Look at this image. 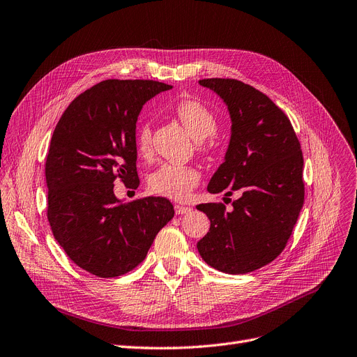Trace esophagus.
Wrapping results in <instances>:
<instances>
[{
    "instance_id": "34e87169",
    "label": "esophagus",
    "mask_w": 357,
    "mask_h": 357,
    "mask_svg": "<svg viewBox=\"0 0 357 357\" xmlns=\"http://www.w3.org/2000/svg\"><path fill=\"white\" fill-rule=\"evenodd\" d=\"M174 211H176V213H177V215H184V213H190V212H192V208H190V206H181V205H176Z\"/></svg>"
}]
</instances>
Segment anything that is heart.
I'll return each instance as SVG.
<instances>
[{"instance_id": "b5f03b06", "label": "heart", "mask_w": 357, "mask_h": 357, "mask_svg": "<svg viewBox=\"0 0 357 357\" xmlns=\"http://www.w3.org/2000/svg\"><path fill=\"white\" fill-rule=\"evenodd\" d=\"M176 116L196 141H203L215 133L218 122L215 114L197 100H181L174 107ZM137 151L141 157L151 155V125L142 122L137 130ZM200 180L196 168L189 165L161 164L148 177L149 190L173 200H185Z\"/></svg>"}]
</instances>
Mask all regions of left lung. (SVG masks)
Here are the masks:
<instances>
[{
    "label": "left lung",
    "mask_w": 357,
    "mask_h": 357,
    "mask_svg": "<svg viewBox=\"0 0 357 357\" xmlns=\"http://www.w3.org/2000/svg\"><path fill=\"white\" fill-rule=\"evenodd\" d=\"M202 87L228 107L231 138L208 192L241 193L227 212L219 203L197 209L211 220L197 243L202 259L229 275L273 261L283 251L303 205V158L291 121L266 94L238 79L206 78Z\"/></svg>",
    "instance_id": "8db88e82"
}]
</instances>
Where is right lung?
<instances>
[{
    "mask_svg": "<svg viewBox=\"0 0 357 357\" xmlns=\"http://www.w3.org/2000/svg\"><path fill=\"white\" fill-rule=\"evenodd\" d=\"M173 89L149 79H106L66 107L46 158L47 219L77 266L98 278L128 273L174 216L164 197L123 205L114 180L137 185V122L148 100Z\"/></svg>",
    "mask_w": 357,
    "mask_h": 357,
    "instance_id": "obj_1",
    "label": "right lung"
}]
</instances>
